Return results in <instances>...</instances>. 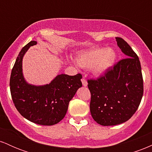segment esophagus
Instances as JSON below:
<instances>
[{
  "instance_id": "esophagus-1",
  "label": "esophagus",
  "mask_w": 152,
  "mask_h": 152,
  "mask_svg": "<svg viewBox=\"0 0 152 152\" xmlns=\"http://www.w3.org/2000/svg\"><path fill=\"white\" fill-rule=\"evenodd\" d=\"M81 82H82V84H83V86H86L87 84H88V83H87V81H86V79H85L84 78H82Z\"/></svg>"
}]
</instances>
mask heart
<instances>
[{
  "label": "heart",
  "mask_w": 152,
  "mask_h": 152,
  "mask_svg": "<svg viewBox=\"0 0 152 152\" xmlns=\"http://www.w3.org/2000/svg\"><path fill=\"white\" fill-rule=\"evenodd\" d=\"M116 53L111 48H94L81 52L76 56L78 65L90 69L96 75H101L109 70L114 64Z\"/></svg>",
  "instance_id": "heart-1"
}]
</instances>
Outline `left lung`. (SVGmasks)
<instances>
[{"label":"left lung","instance_id":"1","mask_svg":"<svg viewBox=\"0 0 152 152\" xmlns=\"http://www.w3.org/2000/svg\"><path fill=\"white\" fill-rule=\"evenodd\" d=\"M123 58L96 79H88L90 111L102 126L128 121L136 112L144 93L141 64L137 53L123 38L116 37Z\"/></svg>","mask_w":152,"mask_h":152}]
</instances>
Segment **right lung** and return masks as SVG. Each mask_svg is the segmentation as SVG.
Instances as JSON below:
<instances>
[{
  "mask_svg": "<svg viewBox=\"0 0 152 152\" xmlns=\"http://www.w3.org/2000/svg\"><path fill=\"white\" fill-rule=\"evenodd\" d=\"M36 43L31 41L19 53L10 74V94L15 108L24 118L37 124L51 126L65 116L69 102L82 86V75H58L45 86L28 84L23 76L22 59L29 47Z\"/></svg>",
  "mask_w": 152,
  "mask_h": 152,
  "instance_id": "add662e5",
  "label": "right lung"
}]
</instances>
